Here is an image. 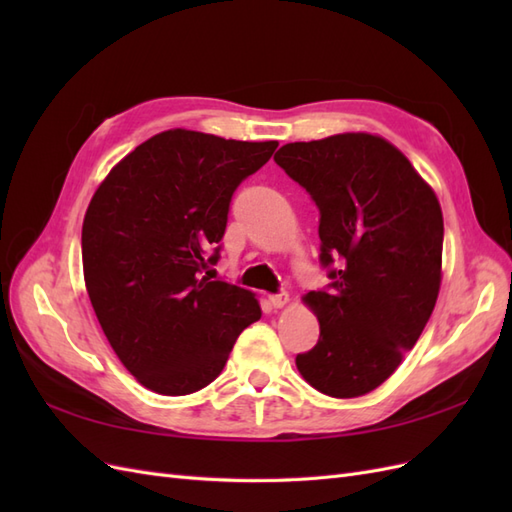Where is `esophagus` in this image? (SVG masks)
I'll list each match as a JSON object with an SVG mask.
<instances>
[{"label": "esophagus", "instance_id": "1", "mask_svg": "<svg viewBox=\"0 0 512 512\" xmlns=\"http://www.w3.org/2000/svg\"><path fill=\"white\" fill-rule=\"evenodd\" d=\"M269 301H271V305L273 307H284V305H288V301H290V297H288V292H277V294H271L269 297Z\"/></svg>", "mask_w": 512, "mask_h": 512}]
</instances>
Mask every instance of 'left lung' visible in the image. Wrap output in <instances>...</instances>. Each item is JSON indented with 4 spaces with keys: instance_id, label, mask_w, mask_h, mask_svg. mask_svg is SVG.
I'll return each instance as SVG.
<instances>
[{
    "instance_id": "obj_1",
    "label": "left lung",
    "mask_w": 512,
    "mask_h": 512,
    "mask_svg": "<svg viewBox=\"0 0 512 512\" xmlns=\"http://www.w3.org/2000/svg\"><path fill=\"white\" fill-rule=\"evenodd\" d=\"M273 160L320 211V265L331 280L303 297L320 337L297 354V369L329 397L365 395L414 348L436 305L440 203L404 153L380 136L288 143Z\"/></svg>"
}]
</instances>
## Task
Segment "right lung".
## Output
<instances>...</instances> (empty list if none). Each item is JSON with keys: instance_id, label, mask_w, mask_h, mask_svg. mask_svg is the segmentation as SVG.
Listing matches in <instances>:
<instances>
[{"instance_id": "add662e5", "label": "right lung", "mask_w": 512, "mask_h": 512, "mask_svg": "<svg viewBox=\"0 0 512 512\" xmlns=\"http://www.w3.org/2000/svg\"><path fill=\"white\" fill-rule=\"evenodd\" d=\"M275 149L166 130L128 153L91 198L81 239L87 294L108 344L147 389H205L260 320L250 290L207 275L232 194Z\"/></svg>"}]
</instances>
